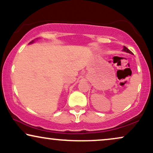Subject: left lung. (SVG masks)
<instances>
[{"mask_svg":"<svg viewBox=\"0 0 153 153\" xmlns=\"http://www.w3.org/2000/svg\"><path fill=\"white\" fill-rule=\"evenodd\" d=\"M123 50L124 52H128V53H130V54H132V53H133V52H132L131 50H128V48H126V47H125V46H124V48H123Z\"/></svg>","mask_w":153,"mask_h":153,"instance_id":"left-lung-1","label":"left lung"}]
</instances>
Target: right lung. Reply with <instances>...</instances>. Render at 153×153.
I'll list each match as a JSON object with an SVG mask.
<instances>
[{"label": "right lung", "instance_id": "1", "mask_svg": "<svg viewBox=\"0 0 153 153\" xmlns=\"http://www.w3.org/2000/svg\"><path fill=\"white\" fill-rule=\"evenodd\" d=\"M33 42V41H32V42H30V43H32V42Z\"/></svg>", "mask_w": 153, "mask_h": 153}]
</instances>
